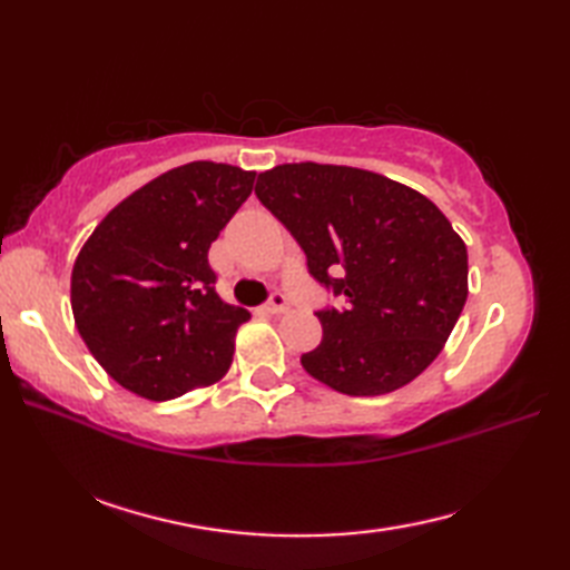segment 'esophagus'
Wrapping results in <instances>:
<instances>
[{
    "label": "esophagus",
    "mask_w": 570,
    "mask_h": 570,
    "mask_svg": "<svg viewBox=\"0 0 570 570\" xmlns=\"http://www.w3.org/2000/svg\"><path fill=\"white\" fill-rule=\"evenodd\" d=\"M288 308V301L282 292H272L269 294V301L264 304V311L272 313V316H276V313H284Z\"/></svg>",
    "instance_id": "1"
}]
</instances>
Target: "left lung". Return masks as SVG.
Segmentation results:
<instances>
[{"label":"left lung","instance_id":"obj_1","mask_svg":"<svg viewBox=\"0 0 570 570\" xmlns=\"http://www.w3.org/2000/svg\"><path fill=\"white\" fill-rule=\"evenodd\" d=\"M259 203L306 254L308 274L345 298L316 316L311 377L350 396L409 384L439 357L468 298V249L435 205L350 166L284 164L257 178Z\"/></svg>","mask_w":570,"mask_h":570}]
</instances>
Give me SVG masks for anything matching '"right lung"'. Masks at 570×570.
<instances>
[{
    "mask_svg": "<svg viewBox=\"0 0 570 570\" xmlns=\"http://www.w3.org/2000/svg\"><path fill=\"white\" fill-rule=\"evenodd\" d=\"M254 171L193 161L131 193L95 227L70 276L92 357L125 390L166 402L227 372L249 311L217 296L208 249Z\"/></svg>",
    "mask_w": 570,
    "mask_h": 570,
    "instance_id": "obj_1",
    "label": "right lung"
}]
</instances>
